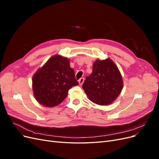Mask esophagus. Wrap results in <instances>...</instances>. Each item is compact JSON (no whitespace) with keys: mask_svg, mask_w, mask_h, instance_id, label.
Returning a JSON list of instances; mask_svg holds the SVG:
<instances>
[{"mask_svg":"<svg viewBox=\"0 0 159 159\" xmlns=\"http://www.w3.org/2000/svg\"><path fill=\"white\" fill-rule=\"evenodd\" d=\"M79 84L80 85H82L84 84V78H81L80 80H79Z\"/></svg>","mask_w":159,"mask_h":159,"instance_id":"esophagus-1","label":"esophagus"}]
</instances>
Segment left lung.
Here are the masks:
<instances>
[{
    "mask_svg": "<svg viewBox=\"0 0 159 159\" xmlns=\"http://www.w3.org/2000/svg\"><path fill=\"white\" fill-rule=\"evenodd\" d=\"M123 86V79L118 68L111 60L107 58L94 62L92 73L86 77L82 88L91 102L106 105L117 98Z\"/></svg>",
    "mask_w": 159,
    "mask_h": 159,
    "instance_id": "left-lung-1",
    "label": "left lung"
}]
</instances>
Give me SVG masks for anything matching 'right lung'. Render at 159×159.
I'll return each instance as SVG.
<instances>
[{"label": "right lung", "mask_w": 159, "mask_h": 159, "mask_svg": "<svg viewBox=\"0 0 159 159\" xmlns=\"http://www.w3.org/2000/svg\"><path fill=\"white\" fill-rule=\"evenodd\" d=\"M79 84L74 70L65 57H51L32 78L34 95L38 103L46 107H54L67 97L68 91Z\"/></svg>", "instance_id": "obj_1"}]
</instances>
